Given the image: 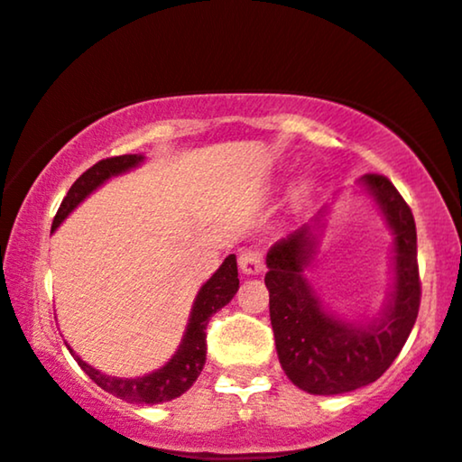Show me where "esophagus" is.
<instances>
[{
    "mask_svg": "<svg viewBox=\"0 0 462 462\" xmlns=\"http://www.w3.org/2000/svg\"><path fill=\"white\" fill-rule=\"evenodd\" d=\"M238 264H241V272L245 275H258L263 272V254L258 249H247L238 258Z\"/></svg>",
    "mask_w": 462,
    "mask_h": 462,
    "instance_id": "34e87169",
    "label": "esophagus"
}]
</instances>
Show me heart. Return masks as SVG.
Returning a JSON list of instances; mask_svg holds the SVG:
<instances>
[{
	"instance_id": "heart-1",
	"label": "heart",
	"mask_w": 462,
	"mask_h": 462,
	"mask_svg": "<svg viewBox=\"0 0 462 462\" xmlns=\"http://www.w3.org/2000/svg\"><path fill=\"white\" fill-rule=\"evenodd\" d=\"M306 193V184H304V187H300V190H298V195H304Z\"/></svg>"
}]
</instances>
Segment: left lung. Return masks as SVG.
I'll return each instance as SVG.
<instances>
[{"mask_svg":"<svg viewBox=\"0 0 462 462\" xmlns=\"http://www.w3.org/2000/svg\"><path fill=\"white\" fill-rule=\"evenodd\" d=\"M356 187L374 199L393 235V286L378 315L363 321L341 319L323 306L306 278L328 208L267 254L264 284L280 365L291 383L312 395H341L375 383L402 352L417 321L421 286L411 208L378 173L363 176Z\"/></svg>","mask_w":462,"mask_h":462,"instance_id":"left-lung-1","label":"left lung"}]
</instances>
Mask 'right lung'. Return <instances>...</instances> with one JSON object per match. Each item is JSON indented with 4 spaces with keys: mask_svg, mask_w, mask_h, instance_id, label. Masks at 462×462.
<instances>
[{
    "mask_svg": "<svg viewBox=\"0 0 462 462\" xmlns=\"http://www.w3.org/2000/svg\"><path fill=\"white\" fill-rule=\"evenodd\" d=\"M143 161H145L143 153H124V156L106 158V161H99L97 164H93L91 169H87V171L73 182V187L69 189L67 198L62 199L60 208H58V213L54 217V224H51V232H54L56 227L93 193V190H97L104 182H108L110 178L132 171V169L139 167ZM236 291V256L230 254V256L221 263V267L201 284L198 295H195L187 330H184V337L182 341H180L176 354H173L161 369L141 375V378H116V375H106L99 369H95L93 365L84 363L71 347H67L69 352L73 354V358L78 360V365L82 367L84 374H87L95 384L102 386L106 393L119 397V400L124 402H130V404H162V402H171L182 395L184 391H189L195 380H198V375L201 374L206 363V326H208V319L217 310H221L226 304H230V300L235 298Z\"/></svg>",
    "mask_w": 462,
    "mask_h": 462,
    "instance_id": "add662e5",
    "label": "right lung"
}]
</instances>
